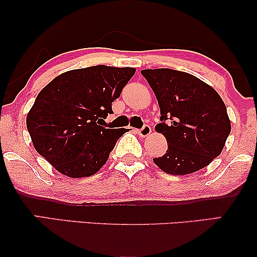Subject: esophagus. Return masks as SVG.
<instances>
[{
	"label": "esophagus",
	"instance_id": "esophagus-1",
	"mask_svg": "<svg viewBox=\"0 0 257 257\" xmlns=\"http://www.w3.org/2000/svg\"><path fill=\"white\" fill-rule=\"evenodd\" d=\"M151 132H152V128L150 127V125H144L142 128L138 130V135L140 137H143V138H145V137L150 136Z\"/></svg>",
	"mask_w": 257,
	"mask_h": 257
}]
</instances>
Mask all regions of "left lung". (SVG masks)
Masks as SVG:
<instances>
[{
  "label": "left lung",
  "mask_w": 257,
  "mask_h": 257,
  "mask_svg": "<svg viewBox=\"0 0 257 257\" xmlns=\"http://www.w3.org/2000/svg\"><path fill=\"white\" fill-rule=\"evenodd\" d=\"M156 94L167 151L153 161L172 175L194 173L222 152L230 133V120L220 94L191 73L172 69L142 70ZM170 120V124L166 121Z\"/></svg>",
  "instance_id": "left-lung-1"
}]
</instances>
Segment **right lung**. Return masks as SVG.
<instances>
[{"label": "right lung", "mask_w": 257, "mask_h": 257, "mask_svg": "<svg viewBox=\"0 0 257 257\" xmlns=\"http://www.w3.org/2000/svg\"><path fill=\"white\" fill-rule=\"evenodd\" d=\"M135 68L96 65L70 70L38 93L27 115L35 150L70 178L96 174L126 128L101 126Z\"/></svg>", "instance_id": "obj_1"}]
</instances>
